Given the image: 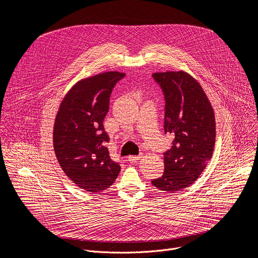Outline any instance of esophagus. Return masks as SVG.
I'll return each mask as SVG.
<instances>
[{
    "label": "esophagus",
    "instance_id": "1",
    "mask_svg": "<svg viewBox=\"0 0 258 258\" xmlns=\"http://www.w3.org/2000/svg\"><path fill=\"white\" fill-rule=\"evenodd\" d=\"M140 158H141V155H138V156H133V155H131V156L127 157V160H128V162L134 163V162L138 161Z\"/></svg>",
    "mask_w": 258,
    "mask_h": 258
}]
</instances>
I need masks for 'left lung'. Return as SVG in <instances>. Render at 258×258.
<instances>
[{
	"label": "left lung",
	"mask_w": 258,
	"mask_h": 258,
	"mask_svg": "<svg viewBox=\"0 0 258 258\" xmlns=\"http://www.w3.org/2000/svg\"><path fill=\"white\" fill-rule=\"evenodd\" d=\"M152 77L165 100L164 133L174 137L171 148L163 153L164 172L152 185L174 193L192 185L210 160L215 117L202 87L187 72H156Z\"/></svg>",
	"instance_id": "left-lung-1"
}]
</instances>
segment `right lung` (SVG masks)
Returning a JSON list of instances; mask_svg holds the SVG:
<instances>
[{
	"instance_id": "obj_1",
	"label": "right lung",
	"mask_w": 258,
	"mask_h": 258,
	"mask_svg": "<svg viewBox=\"0 0 258 258\" xmlns=\"http://www.w3.org/2000/svg\"><path fill=\"white\" fill-rule=\"evenodd\" d=\"M125 73L108 71L77 83L64 97L55 119L53 143L65 174L85 191L98 193L116 179L120 165L105 147L103 121L110 95Z\"/></svg>"
}]
</instances>
